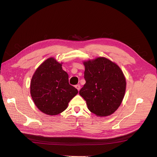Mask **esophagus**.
Returning a JSON list of instances; mask_svg holds the SVG:
<instances>
[{"mask_svg": "<svg viewBox=\"0 0 157 157\" xmlns=\"http://www.w3.org/2000/svg\"><path fill=\"white\" fill-rule=\"evenodd\" d=\"M75 88L78 90V91H79V90H80V88H81V86L79 84H77V85H76L75 86Z\"/></svg>", "mask_w": 157, "mask_h": 157, "instance_id": "esophagus-1", "label": "esophagus"}]
</instances>
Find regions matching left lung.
Returning <instances> with one entry per match:
<instances>
[{"label": "left lung", "instance_id": "left-lung-1", "mask_svg": "<svg viewBox=\"0 0 157 157\" xmlns=\"http://www.w3.org/2000/svg\"><path fill=\"white\" fill-rule=\"evenodd\" d=\"M86 83L79 94L89 110L97 116H109L120 106L126 90V79L121 69L105 58L84 63Z\"/></svg>", "mask_w": 157, "mask_h": 157}]
</instances>
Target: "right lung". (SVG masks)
Wrapping results in <instances>:
<instances>
[{"instance_id": "obj_1", "label": "right lung", "mask_w": 157, "mask_h": 157, "mask_svg": "<svg viewBox=\"0 0 157 157\" xmlns=\"http://www.w3.org/2000/svg\"><path fill=\"white\" fill-rule=\"evenodd\" d=\"M78 93L69 83L68 75L62 64L51 58L42 63L31 82V94L38 109L48 115L64 111L69 102Z\"/></svg>"}]
</instances>
